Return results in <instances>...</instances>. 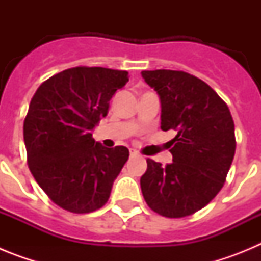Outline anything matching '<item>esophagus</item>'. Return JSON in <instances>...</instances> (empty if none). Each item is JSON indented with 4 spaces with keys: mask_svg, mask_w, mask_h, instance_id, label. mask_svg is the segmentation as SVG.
Masks as SVG:
<instances>
[{
    "mask_svg": "<svg viewBox=\"0 0 261 261\" xmlns=\"http://www.w3.org/2000/svg\"><path fill=\"white\" fill-rule=\"evenodd\" d=\"M138 155V153L136 150H132V149H130V156H137Z\"/></svg>",
    "mask_w": 261,
    "mask_h": 261,
    "instance_id": "34e87169",
    "label": "esophagus"
}]
</instances>
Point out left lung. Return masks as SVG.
I'll list each match as a JSON object with an SVG mask.
<instances>
[{
    "instance_id": "8db88e82",
    "label": "left lung",
    "mask_w": 261,
    "mask_h": 261,
    "mask_svg": "<svg viewBox=\"0 0 261 261\" xmlns=\"http://www.w3.org/2000/svg\"><path fill=\"white\" fill-rule=\"evenodd\" d=\"M161 100V128L175 130L172 162L146 159L141 191L151 211L168 218L191 216L220 192L235 154L229 107L204 81L186 71L144 70Z\"/></svg>"
}]
</instances>
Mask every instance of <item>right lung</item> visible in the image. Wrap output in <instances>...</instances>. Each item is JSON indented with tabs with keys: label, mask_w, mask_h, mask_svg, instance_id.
<instances>
[{
	"label": "right lung",
	"mask_w": 261,
	"mask_h": 261,
	"mask_svg": "<svg viewBox=\"0 0 261 261\" xmlns=\"http://www.w3.org/2000/svg\"><path fill=\"white\" fill-rule=\"evenodd\" d=\"M128 71L66 69L39 86L23 124L31 174L50 200L71 213H91L108 201L128 161L125 146L105 147L93 130Z\"/></svg>",
	"instance_id": "obj_1"
}]
</instances>
